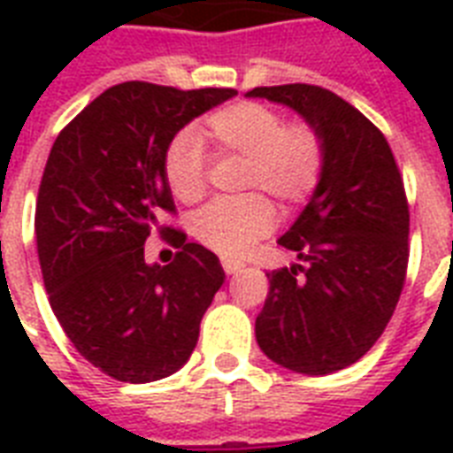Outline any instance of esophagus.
I'll return each instance as SVG.
<instances>
[{
  "instance_id": "obj_1",
  "label": "esophagus",
  "mask_w": 453,
  "mask_h": 453,
  "mask_svg": "<svg viewBox=\"0 0 453 453\" xmlns=\"http://www.w3.org/2000/svg\"><path fill=\"white\" fill-rule=\"evenodd\" d=\"M242 268H244V263H240V261H230V258H226V261H223V270H226L227 275H237Z\"/></svg>"
}]
</instances>
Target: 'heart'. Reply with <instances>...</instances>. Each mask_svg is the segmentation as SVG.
<instances>
[{"label": "heart", "instance_id": "b5f03b06", "mask_svg": "<svg viewBox=\"0 0 453 453\" xmlns=\"http://www.w3.org/2000/svg\"><path fill=\"white\" fill-rule=\"evenodd\" d=\"M204 143L223 157L247 159L242 188L268 192L282 204H298L322 176V138L308 124L284 127L282 115L263 103L242 101L216 110L204 127L178 134L164 155L171 195L195 204L206 192ZM275 206L261 195L237 202H213L192 220V233L220 256H242L275 226Z\"/></svg>", "mask_w": 453, "mask_h": 453}]
</instances>
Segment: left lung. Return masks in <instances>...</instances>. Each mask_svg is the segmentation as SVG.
<instances>
[{
    "label": "left lung",
    "instance_id": "left-lung-1",
    "mask_svg": "<svg viewBox=\"0 0 453 453\" xmlns=\"http://www.w3.org/2000/svg\"><path fill=\"white\" fill-rule=\"evenodd\" d=\"M247 96L294 110L322 138V176L277 240L298 263L268 273L256 341L275 365L326 376L369 352L400 301L409 258L404 185L383 134L336 94L284 84Z\"/></svg>",
    "mask_w": 453,
    "mask_h": 453
}]
</instances>
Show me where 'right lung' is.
Segmentation results:
<instances>
[{"instance_id":"add662e5","label":"right lung","mask_w":453,"mask_h":453,"mask_svg":"<svg viewBox=\"0 0 453 453\" xmlns=\"http://www.w3.org/2000/svg\"><path fill=\"white\" fill-rule=\"evenodd\" d=\"M234 88L180 91L124 81L60 131L39 185L35 233L49 303L81 357L124 383H150L190 359L226 280L219 256L183 233L169 265L145 240L173 211L164 155L176 134ZM171 233V230H169Z\"/></svg>"}]
</instances>
